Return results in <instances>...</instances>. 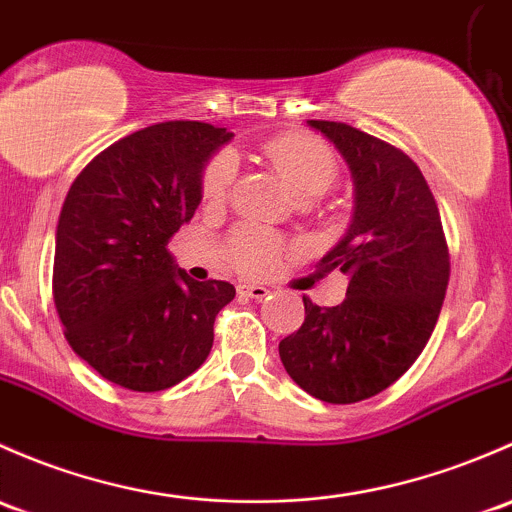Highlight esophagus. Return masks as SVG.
I'll use <instances>...</instances> for the list:
<instances>
[{
	"mask_svg": "<svg viewBox=\"0 0 512 512\" xmlns=\"http://www.w3.org/2000/svg\"><path fill=\"white\" fill-rule=\"evenodd\" d=\"M240 297H250V299H265L270 294V289L262 287V284H240L238 287Z\"/></svg>",
	"mask_w": 512,
	"mask_h": 512,
	"instance_id": "1",
	"label": "esophagus"
}]
</instances>
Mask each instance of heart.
<instances>
[{
  "label": "heart",
  "instance_id": "b5f03b06",
  "mask_svg": "<svg viewBox=\"0 0 512 512\" xmlns=\"http://www.w3.org/2000/svg\"><path fill=\"white\" fill-rule=\"evenodd\" d=\"M267 159L279 171L287 186L301 198H314L328 191L338 176V164L324 142L304 132H287L265 144ZM238 161L233 152L220 149L201 171V196L208 203H220L233 188ZM284 245L265 228H238L228 242L230 262L245 274L270 272L277 265Z\"/></svg>",
  "mask_w": 512,
  "mask_h": 512
}]
</instances>
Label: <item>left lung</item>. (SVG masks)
<instances>
[{"label":"left lung","mask_w":512,"mask_h":512,"mask_svg":"<svg viewBox=\"0 0 512 512\" xmlns=\"http://www.w3.org/2000/svg\"><path fill=\"white\" fill-rule=\"evenodd\" d=\"M309 125L353 174L351 228L319 262L348 274V292L338 306L304 297V324L279 341V358L311 397L351 405L390 387L424 351L449 284V245L437 201L402 149L343 122Z\"/></svg>","instance_id":"8db88e82"}]
</instances>
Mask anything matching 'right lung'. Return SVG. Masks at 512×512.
I'll return each mask as SVG.
<instances>
[{"label":"right lung","instance_id":"right-lung-1","mask_svg":"<svg viewBox=\"0 0 512 512\" xmlns=\"http://www.w3.org/2000/svg\"><path fill=\"white\" fill-rule=\"evenodd\" d=\"M233 134L174 120L110 144L75 176L56 230L53 301L78 358L110 383L159 392L188 378L235 297L166 250L201 203V171Z\"/></svg>","mask_w":512,"mask_h":512}]
</instances>
